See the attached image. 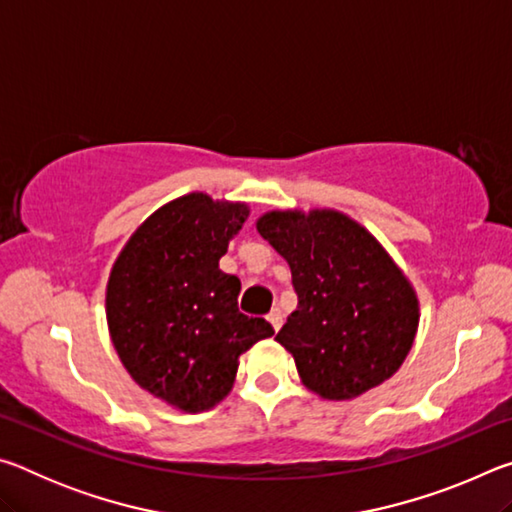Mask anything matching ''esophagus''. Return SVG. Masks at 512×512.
I'll use <instances>...</instances> for the list:
<instances>
[{"label":"esophagus","mask_w":512,"mask_h":512,"mask_svg":"<svg viewBox=\"0 0 512 512\" xmlns=\"http://www.w3.org/2000/svg\"><path fill=\"white\" fill-rule=\"evenodd\" d=\"M268 323H271V325H273V329L277 332V329L282 327V311L275 307V309L271 311V314H268Z\"/></svg>","instance_id":"1"}]
</instances>
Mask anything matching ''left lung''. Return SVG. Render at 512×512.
Wrapping results in <instances>:
<instances>
[{
	"label": "left lung",
	"mask_w": 512,
	"mask_h": 512,
	"mask_svg": "<svg viewBox=\"0 0 512 512\" xmlns=\"http://www.w3.org/2000/svg\"><path fill=\"white\" fill-rule=\"evenodd\" d=\"M257 230L291 266L298 307L277 332L302 384L352 400L393 377L418 329V298L377 239L329 210L268 212Z\"/></svg>",
	"instance_id": "left-lung-1"
}]
</instances>
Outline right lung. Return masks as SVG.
<instances>
[{
	"label": "right lung",
	"mask_w": 512,
	"mask_h": 512,
	"mask_svg": "<svg viewBox=\"0 0 512 512\" xmlns=\"http://www.w3.org/2000/svg\"><path fill=\"white\" fill-rule=\"evenodd\" d=\"M246 216L241 203L183 196L149 216L112 266V345L144 391L180 411L221 402L239 354L273 334L268 320L241 314L239 277L219 268Z\"/></svg>",
	"instance_id": "right-lung-1"
}]
</instances>
